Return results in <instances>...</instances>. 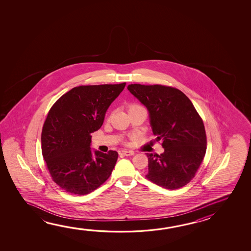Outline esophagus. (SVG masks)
Returning a JSON list of instances; mask_svg holds the SVG:
<instances>
[{
	"label": "esophagus",
	"instance_id": "obj_1",
	"mask_svg": "<svg viewBox=\"0 0 251 251\" xmlns=\"http://www.w3.org/2000/svg\"><path fill=\"white\" fill-rule=\"evenodd\" d=\"M119 154L121 156H132L135 154V152L132 151H126V150H122L120 151Z\"/></svg>",
	"mask_w": 251,
	"mask_h": 251
}]
</instances>
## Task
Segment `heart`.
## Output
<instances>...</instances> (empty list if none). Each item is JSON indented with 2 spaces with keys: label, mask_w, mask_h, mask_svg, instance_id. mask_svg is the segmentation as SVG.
Masks as SVG:
<instances>
[{
  "label": "heart",
  "mask_w": 251,
  "mask_h": 251,
  "mask_svg": "<svg viewBox=\"0 0 251 251\" xmlns=\"http://www.w3.org/2000/svg\"><path fill=\"white\" fill-rule=\"evenodd\" d=\"M138 107H143L139 104H136V103H133V104H130L129 106H128V110H132V109H135V108H138Z\"/></svg>",
  "instance_id": "1"
}]
</instances>
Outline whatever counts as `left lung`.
<instances>
[{
    "mask_svg": "<svg viewBox=\"0 0 251 251\" xmlns=\"http://www.w3.org/2000/svg\"><path fill=\"white\" fill-rule=\"evenodd\" d=\"M127 89L148 108L153 134L165 152L147 154L146 178L165 189L187 185L206 151L205 126L186 95L173 86L130 84Z\"/></svg>",
    "mask_w": 251,
    "mask_h": 251,
    "instance_id": "obj_1",
    "label": "left lung"
}]
</instances>
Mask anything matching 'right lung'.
<instances>
[{
    "mask_svg": "<svg viewBox=\"0 0 251 251\" xmlns=\"http://www.w3.org/2000/svg\"><path fill=\"white\" fill-rule=\"evenodd\" d=\"M125 85L76 86L50 107L42 129V154L52 180L67 193L86 195L110 177L118 153L96 151L93 156L91 134L102 126Z\"/></svg>",
    "mask_w": 251,
    "mask_h": 251,
    "instance_id": "right-lung-1",
    "label": "right lung"
}]
</instances>
